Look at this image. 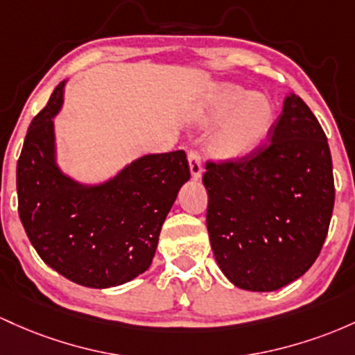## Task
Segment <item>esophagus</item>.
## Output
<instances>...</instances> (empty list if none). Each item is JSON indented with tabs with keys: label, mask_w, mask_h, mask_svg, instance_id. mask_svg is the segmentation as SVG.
Returning <instances> with one entry per match:
<instances>
[{
	"label": "esophagus",
	"mask_w": 355,
	"mask_h": 355,
	"mask_svg": "<svg viewBox=\"0 0 355 355\" xmlns=\"http://www.w3.org/2000/svg\"><path fill=\"white\" fill-rule=\"evenodd\" d=\"M189 169H191V176L193 179H199L202 174V164H201V156H199L198 150L191 149L189 150Z\"/></svg>",
	"instance_id": "esophagus-1"
}]
</instances>
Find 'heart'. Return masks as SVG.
Wrapping results in <instances>:
<instances>
[{
	"instance_id": "1",
	"label": "heart",
	"mask_w": 355,
	"mask_h": 355,
	"mask_svg": "<svg viewBox=\"0 0 355 355\" xmlns=\"http://www.w3.org/2000/svg\"><path fill=\"white\" fill-rule=\"evenodd\" d=\"M275 107L263 94H252L234 83H223L209 94L199 114L202 125L223 124L209 139V150L220 161L234 162L252 156L268 137Z\"/></svg>"
}]
</instances>
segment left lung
<instances>
[{
  "mask_svg": "<svg viewBox=\"0 0 355 355\" xmlns=\"http://www.w3.org/2000/svg\"><path fill=\"white\" fill-rule=\"evenodd\" d=\"M211 248L243 290L273 292L317 260L332 218V157L324 129L297 94L285 97L268 144L234 162H206Z\"/></svg>",
  "mask_w": 355,
  "mask_h": 355,
  "instance_id": "left-lung-1",
  "label": "left lung"
}]
</instances>
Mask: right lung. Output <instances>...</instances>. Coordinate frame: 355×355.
Segmentation results:
<instances>
[{
  "label": "right lung",
  "instance_id": "add662e5",
  "mask_svg": "<svg viewBox=\"0 0 355 355\" xmlns=\"http://www.w3.org/2000/svg\"><path fill=\"white\" fill-rule=\"evenodd\" d=\"M58 83L31 121L17 166L18 213L43 261L75 284L109 288L153 263L159 233L181 186L191 178L184 150L149 154L97 186L65 176L55 161Z\"/></svg>",
  "mask_w": 355,
  "mask_h": 355
}]
</instances>
